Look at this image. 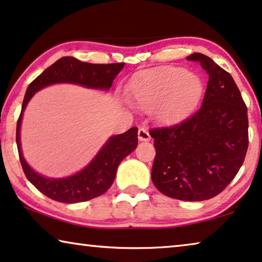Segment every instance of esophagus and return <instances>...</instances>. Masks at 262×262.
I'll return each instance as SVG.
<instances>
[{
  "instance_id": "esophagus-1",
  "label": "esophagus",
  "mask_w": 262,
  "mask_h": 262,
  "mask_svg": "<svg viewBox=\"0 0 262 262\" xmlns=\"http://www.w3.org/2000/svg\"><path fill=\"white\" fill-rule=\"evenodd\" d=\"M138 139L140 140V142H149V140L151 139L149 131H147L146 128H143V127L139 128V130H138Z\"/></svg>"
}]
</instances>
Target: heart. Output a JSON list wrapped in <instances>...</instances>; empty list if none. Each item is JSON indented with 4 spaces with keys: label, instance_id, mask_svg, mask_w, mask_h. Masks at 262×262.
Masks as SVG:
<instances>
[{
    "label": "heart",
    "instance_id": "1",
    "mask_svg": "<svg viewBox=\"0 0 262 262\" xmlns=\"http://www.w3.org/2000/svg\"><path fill=\"white\" fill-rule=\"evenodd\" d=\"M203 84L199 75L181 67H162L139 72L131 81V96L140 108L157 110L161 122L183 116L199 99Z\"/></svg>",
    "mask_w": 262,
    "mask_h": 262
}]
</instances>
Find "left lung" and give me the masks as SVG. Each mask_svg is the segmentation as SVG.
Here are the masks:
<instances>
[{
    "label": "left lung",
    "mask_w": 262,
    "mask_h": 262,
    "mask_svg": "<svg viewBox=\"0 0 262 262\" xmlns=\"http://www.w3.org/2000/svg\"><path fill=\"white\" fill-rule=\"evenodd\" d=\"M187 59L209 75L202 106L175 126L151 130V180L165 196L196 202L219 195L236 176L248 147V117L228 72L201 53Z\"/></svg>",
    "instance_id": "obj_1"
}]
</instances>
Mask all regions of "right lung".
Masks as SVG:
<instances>
[{"label":"right lung","instance_id":"1","mask_svg":"<svg viewBox=\"0 0 262 262\" xmlns=\"http://www.w3.org/2000/svg\"><path fill=\"white\" fill-rule=\"evenodd\" d=\"M124 65V62L89 63L65 56L46 68L28 86L16 126L18 156L27 180L49 199L62 203H78L103 195L115 181L120 162L137 147L138 128L135 126L122 135L111 136L80 171L66 177H46L28 164L21 149V123L28 103L37 91L54 84H73L91 90L108 91Z\"/></svg>","mask_w":262,"mask_h":262}]
</instances>
